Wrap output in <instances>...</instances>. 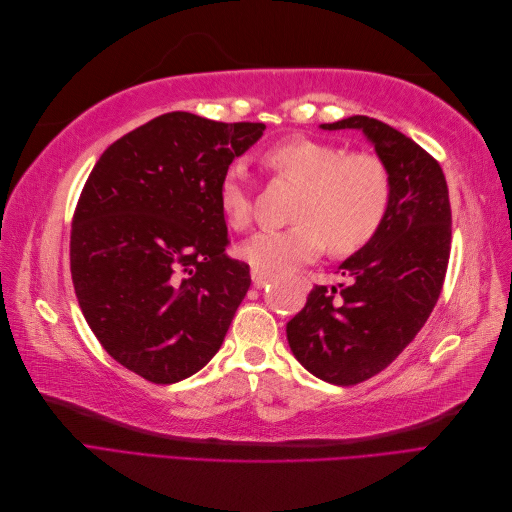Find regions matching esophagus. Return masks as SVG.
Instances as JSON below:
<instances>
[{"instance_id":"1","label":"esophagus","mask_w":512,"mask_h":512,"mask_svg":"<svg viewBox=\"0 0 512 512\" xmlns=\"http://www.w3.org/2000/svg\"><path fill=\"white\" fill-rule=\"evenodd\" d=\"M269 282H271V275L269 273L252 269V284H254V288H265Z\"/></svg>"}]
</instances>
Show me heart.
Masks as SVG:
<instances>
[{"label":"heart","instance_id":"heart-1","mask_svg":"<svg viewBox=\"0 0 512 512\" xmlns=\"http://www.w3.org/2000/svg\"><path fill=\"white\" fill-rule=\"evenodd\" d=\"M262 166L277 179L301 185L288 228L260 230L241 245V256L258 271H288L316 258L329 241L333 254H352L376 237L391 205V177L371 153L288 138L262 153ZM220 209L230 228L252 224L254 196L245 173L230 166L218 190Z\"/></svg>","mask_w":512,"mask_h":512}]
</instances>
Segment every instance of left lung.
Listing matches in <instances>:
<instances>
[{"mask_svg": "<svg viewBox=\"0 0 512 512\" xmlns=\"http://www.w3.org/2000/svg\"><path fill=\"white\" fill-rule=\"evenodd\" d=\"M320 128L361 130L391 177L376 237L339 265L350 284L316 286L286 324L309 374L350 386L389 367L436 307L451 254V203L440 164L406 134L365 115Z\"/></svg>", "mask_w": 512, "mask_h": 512, "instance_id": "8db88e82", "label": "left lung"}]
</instances>
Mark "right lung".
<instances>
[{"mask_svg": "<svg viewBox=\"0 0 512 512\" xmlns=\"http://www.w3.org/2000/svg\"><path fill=\"white\" fill-rule=\"evenodd\" d=\"M262 132L166 113L108 147L85 183L70 235L76 299L102 348L149 382L203 369L252 284L226 254L218 190Z\"/></svg>", "mask_w": 512, "mask_h": 512, "instance_id": "obj_1", "label": "right lung"}]
</instances>
